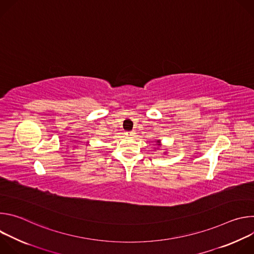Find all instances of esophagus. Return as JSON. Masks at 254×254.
I'll return each instance as SVG.
<instances>
[{
    "label": "esophagus",
    "mask_w": 254,
    "mask_h": 254,
    "mask_svg": "<svg viewBox=\"0 0 254 254\" xmlns=\"http://www.w3.org/2000/svg\"><path fill=\"white\" fill-rule=\"evenodd\" d=\"M126 134H127V136H129V137H133V136L135 135V131H134V130H131V131H127V132H126Z\"/></svg>",
    "instance_id": "obj_1"
}]
</instances>
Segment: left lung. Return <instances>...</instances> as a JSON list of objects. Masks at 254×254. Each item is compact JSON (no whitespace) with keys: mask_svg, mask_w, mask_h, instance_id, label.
<instances>
[{"mask_svg":"<svg viewBox=\"0 0 254 254\" xmlns=\"http://www.w3.org/2000/svg\"><path fill=\"white\" fill-rule=\"evenodd\" d=\"M155 141H156V144H157V146H158V148H155V150L157 149H159L161 146H162V142H161V139H155Z\"/></svg>","mask_w":254,"mask_h":254,"instance_id":"left-lung-1","label":"left lung"}]
</instances>
